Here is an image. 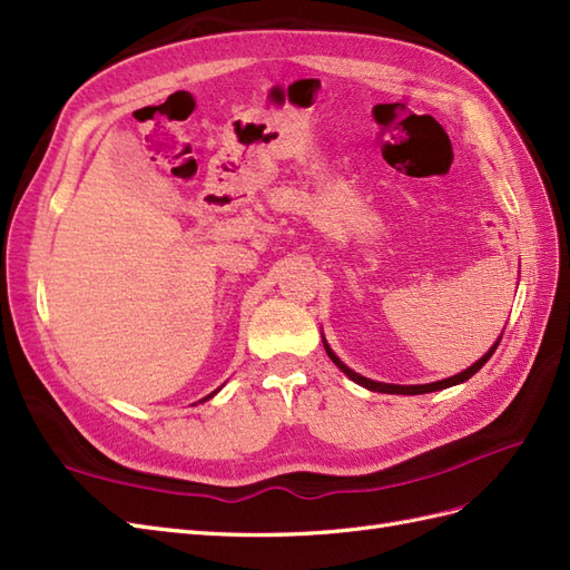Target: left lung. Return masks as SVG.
Returning <instances> with one entry per match:
<instances>
[{"mask_svg":"<svg viewBox=\"0 0 570 570\" xmlns=\"http://www.w3.org/2000/svg\"><path fill=\"white\" fill-rule=\"evenodd\" d=\"M499 343H501V337L499 341L494 343V347H491L487 355L480 360V362H474L470 368H465V372H460V374H455V376H451V379H443V381H436V383H424V386H395V383H379V381H372V379H364V376H360V374H355L352 372L350 366H345L341 360H337L333 352H331V347L326 345V341H323V347H326V352H328V357L337 364V368H341L343 374H347L352 381L355 383H360V386H364V389H368V391H379V393H395V395H420V393H432V391H441V389H449V386H455V383H463V381H468L470 376H474L476 372H480V368L489 362V357L494 355V350L499 347Z\"/></svg>","mask_w":570,"mask_h":570,"instance_id":"left-lung-1","label":"left lung"}]
</instances>
